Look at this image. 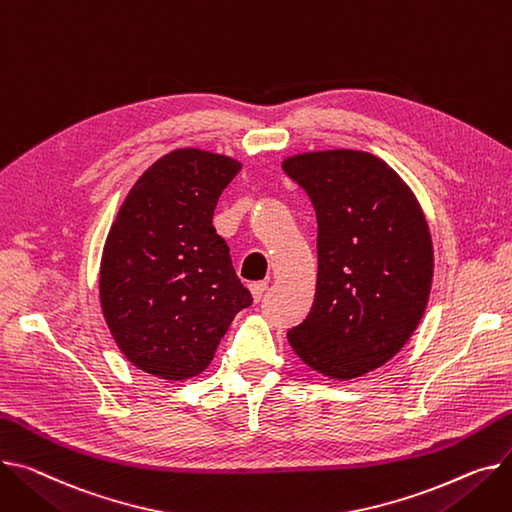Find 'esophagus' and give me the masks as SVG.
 Listing matches in <instances>:
<instances>
[{
    "label": "esophagus",
    "mask_w": 512,
    "mask_h": 512,
    "mask_svg": "<svg viewBox=\"0 0 512 512\" xmlns=\"http://www.w3.org/2000/svg\"><path fill=\"white\" fill-rule=\"evenodd\" d=\"M265 292H267V284L265 282H257V284L251 286V294H253L255 302H259L265 296Z\"/></svg>",
    "instance_id": "1"
}]
</instances>
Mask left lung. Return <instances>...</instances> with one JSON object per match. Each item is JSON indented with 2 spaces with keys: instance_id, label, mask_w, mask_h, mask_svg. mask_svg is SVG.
<instances>
[{
  "instance_id": "8db88e82",
  "label": "left lung",
  "mask_w": 512,
  "mask_h": 512,
  "mask_svg": "<svg viewBox=\"0 0 512 512\" xmlns=\"http://www.w3.org/2000/svg\"><path fill=\"white\" fill-rule=\"evenodd\" d=\"M282 168L309 195L319 228L315 300L288 342L329 379L362 377L405 346L426 311L428 222L412 189L368 152H306Z\"/></svg>"
}]
</instances>
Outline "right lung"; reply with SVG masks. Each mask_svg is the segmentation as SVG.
I'll return each instance as SVG.
<instances>
[{"mask_svg": "<svg viewBox=\"0 0 512 512\" xmlns=\"http://www.w3.org/2000/svg\"><path fill=\"white\" fill-rule=\"evenodd\" d=\"M234 158L181 148L133 185L100 261V306L123 356L166 381L206 370L234 315L251 306L212 226Z\"/></svg>", "mask_w": 512, "mask_h": 512, "instance_id": "right-lung-1", "label": "right lung"}]
</instances>
